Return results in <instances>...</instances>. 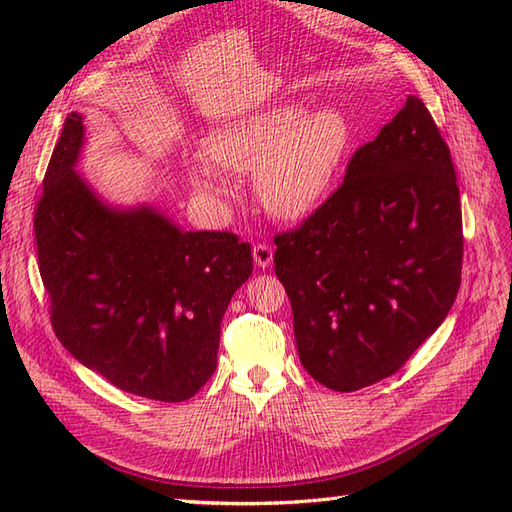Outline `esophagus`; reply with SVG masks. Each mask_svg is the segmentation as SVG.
<instances>
[{
	"instance_id": "34e87169",
	"label": "esophagus",
	"mask_w": 512,
	"mask_h": 512,
	"mask_svg": "<svg viewBox=\"0 0 512 512\" xmlns=\"http://www.w3.org/2000/svg\"><path fill=\"white\" fill-rule=\"evenodd\" d=\"M273 255H275L273 246H268V244H255L253 246V259H255V264L259 268L270 266V262H273Z\"/></svg>"
}]
</instances>
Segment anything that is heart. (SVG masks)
<instances>
[{
	"instance_id": "b5f03b06",
	"label": "heart",
	"mask_w": 512,
	"mask_h": 512,
	"mask_svg": "<svg viewBox=\"0 0 512 512\" xmlns=\"http://www.w3.org/2000/svg\"><path fill=\"white\" fill-rule=\"evenodd\" d=\"M347 145L350 123L341 110L306 112L284 103L220 127L206 140V154L226 171H257L255 187L266 209L279 217H299L330 191ZM191 180L202 193H222L209 165H193Z\"/></svg>"
}]
</instances>
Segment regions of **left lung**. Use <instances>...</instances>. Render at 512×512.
Instances as JSON below:
<instances>
[{
	"label": "left lung",
	"instance_id": "8db88e82",
	"mask_svg": "<svg viewBox=\"0 0 512 512\" xmlns=\"http://www.w3.org/2000/svg\"><path fill=\"white\" fill-rule=\"evenodd\" d=\"M275 246L306 372L334 391L396 374L447 317L462 277L460 189L424 103L407 96Z\"/></svg>",
	"mask_w": 512,
	"mask_h": 512
}]
</instances>
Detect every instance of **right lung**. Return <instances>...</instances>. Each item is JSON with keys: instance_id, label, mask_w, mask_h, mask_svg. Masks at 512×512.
<instances>
[{"instance_id": "add662e5", "label": "right lung", "mask_w": 512, "mask_h": 512, "mask_svg": "<svg viewBox=\"0 0 512 512\" xmlns=\"http://www.w3.org/2000/svg\"><path fill=\"white\" fill-rule=\"evenodd\" d=\"M83 118L72 112L35 209L50 323L76 361L129 394L182 402L215 372L220 323L253 273L228 231H180L149 206L112 211L74 171Z\"/></svg>"}]
</instances>
